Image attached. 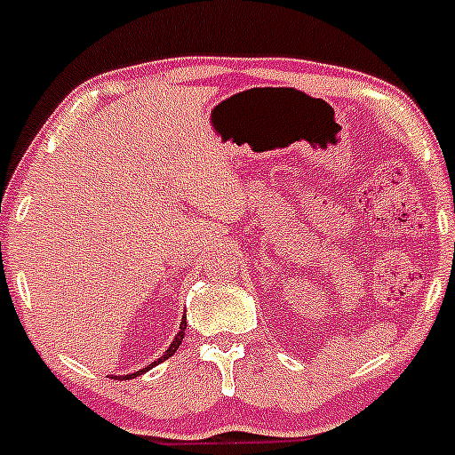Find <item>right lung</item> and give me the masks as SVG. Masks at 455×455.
I'll return each instance as SVG.
<instances>
[{"mask_svg":"<svg viewBox=\"0 0 455 455\" xmlns=\"http://www.w3.org/2000/svg\"><path fill=\"white\" fill-rule=\"evenodd\" d=\"M185 330H187V319H185V316H182V321H180V332H178V337L176 339H173V343H172V346H169V350L167 352H164V355L163 356H160V359L158 361H154V365L156 363H163V361H167L169 359V356H172L173 355V352H176L178 350V347H180V343H182V339H185ZM154 365H151V368H154ZM145 370H149V368H142L140 371H134V374H127V376H123V379H134V376H139V374H142V371H145Z\"/></svg>","mask_w":455,"mask_h":455,"instance_id":"add662e5","label":"right lung"}]
</instances>
